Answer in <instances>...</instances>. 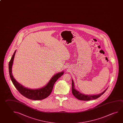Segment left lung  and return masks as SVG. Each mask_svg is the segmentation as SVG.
<instances>
[{
	"instance_id": "8db88e82",
	"label": "left lung",
	"mask_w": 123,
	"mask_h": 123,
	"mask_svg": "<svg viewBox=\"0 0 123 123\" xmlns=\"http://www.w3.org/2000/svg\"><path fill=\"white\" fill-rule=\"evenodd\" d=\"M72 80V93L73 95L75 97L80 100H82V101H89L91 100H94V99H97L98 98L100 97L101 95H103L104 93L108 89V87L103 92L99 93L98 94L96 95H85L83 93L80 92L79 91L77 90L75 88V85L74 83L73 80Z\"/></svg>"
}]
</instances>
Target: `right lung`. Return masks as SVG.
<instances>
[{
	"label": "right lung",
	"mask_w": 123,
	"mask_h": 123,
	"mask_svg": "<svg viewBox=\"0 0 123 123\" xmlns=\"http://www.w3.org/2000/svg\"><path fill=\"white\" fill-rule=\"evenodd\" d=\"M16 50L14 53L10 61L9 62V73L11 80L16 88L22 95L28 99L33 100H39L44 99L49 95L52 92L53 87L55 82L58 78L64 74V71H62L56 73L52 76L48 83L45 86L41 88L31 89L25 87L22 85L18 83L13 77L12 73V67Z\"/></svg>",
	"instance_id": "add662e5"
}]
</instances>
